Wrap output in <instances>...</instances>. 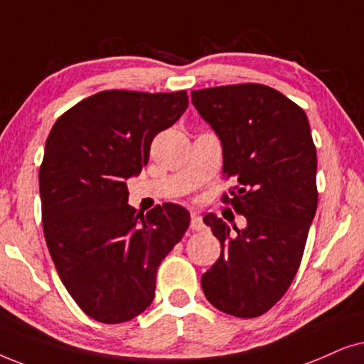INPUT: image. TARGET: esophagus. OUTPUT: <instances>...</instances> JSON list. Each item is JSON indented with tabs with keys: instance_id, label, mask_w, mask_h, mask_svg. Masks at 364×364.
<instances>
[{
	"instance_id": "obj_1",
	"label": "esophagus",
	"mask_w": 364,
	"mask_h": 364,
	"mask_svg": "<svg viewBox=\"0 0 364 364\" xmlns=\"http://www.w3.org/2000/svg\"><path fill=\"white\" fill-rule=\"evenodd\" d=\"M203 220H201V216H200V213H191V225H190V228L193 231H200V230H203Z\"/></svg>"
}]
</instances>
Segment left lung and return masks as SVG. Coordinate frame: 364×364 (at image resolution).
I'll return each mask as SVG.
<instances>
[{
  "label": "left lung",
  "mask_w": 364,
  "mask_h": 364,
  "mask_svg": "<svg viewBox=\"0 0 364 364\" xmlns=\"http://www.w3.org/2000/svg\"><path fill=\"white\" fill-rule=\"evenodd\" d=\"M191 103L223 146V174L238 186L223 196L246 218L230 226L203 218L221 255L201 276L208 301L223 313L256 318L288 291L318 206L316 148L308 116L264 85L191 91Z\"/></svg>",
  "instance_id": "1"
}]
</instances>
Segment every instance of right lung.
I'll return each mask as SVG.
<instances>
[{"mask_svg": "<svg viewBox=\"0 0 364 364\" xmlns=\"http://www.w3.org/2000/svg\"><path fill=\"white\" fill-rule=\"evenodd\" d=\"M186 108V91H101L61 114L46 139V245L68 293L96 321H129L151 304L159 264L190 226V213L174 203L136 211L126 188L148 163L153 138Z\"/></svg>", "mask_w": 364, "mask_h": 364, "instance_id": "obj_1", "label": "right lung"}]
</instances>
